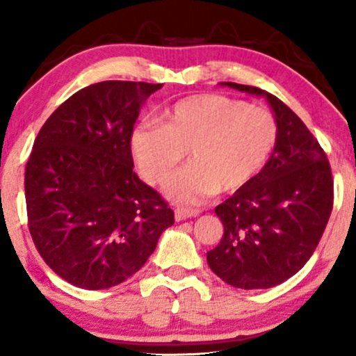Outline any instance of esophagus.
I'll return each instance as SVG.
<instances>
[{
  "instance_id": "1",
  "label": "esophagus",
  "mask_w": 356,
  "mask_h": 356,
  "mask_svg": "<svg viewBox=\"0 0 356 356\" xmlns=\"http://www.w3.org/2000/svg\"><path fill=\"white\" fill-rule=\"evenodd\" d=\"M201 214L199 209H191V207H177L174 211L175 220H184V219H189V218H195V216Z\"/></svg>"
}]
</instances>
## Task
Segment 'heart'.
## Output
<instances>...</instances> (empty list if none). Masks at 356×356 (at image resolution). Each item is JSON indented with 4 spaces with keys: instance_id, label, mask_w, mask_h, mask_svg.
Here are the masks:
<instances>
[{
    "instance_id": "b5f03b06",
    "label": "heart",
    "mask_w": 356,
    "mask_h": 356,
    "mask_svg": "<svg viewBox=\"0 0 356 356\" xmlns=\"http://www.w3.org/2000/svg\"><path fill=\"white\" fill-rule=\"evenodd\" d=\"M277 144L268 108L219 93L187 97L134 129L130 150L149 182L164 186L189 154L191 164L169 186L170 197L195 202L216 191L234 192L266 167Z\"/></svg>"
}]
</instances>
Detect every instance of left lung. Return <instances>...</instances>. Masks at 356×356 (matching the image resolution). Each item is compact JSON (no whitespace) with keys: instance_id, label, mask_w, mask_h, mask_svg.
<instances>
[{"instance_id":"1","label":"left lung","mask_w":356,"mask_h":356,"mask_svg":"<svg viewBox=\"0 0 356 356\" xmlns=\"http://www.w3.org/2000/svg\"><path fill=\"white\" fill-rule=\"evenodd\" d=\"M220 85L268 100L277 144L257 177L216 207L224 234L207 252V264L234 288H273L296 275L320 243L333 209L332 167L308 127L277 97L232 81Z\"/></svg>"}]
</instances>
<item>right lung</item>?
<instances>
[{
  "label": "right lung",
  "mask_w": 356,
  "mask_h": 356,
  "mask_svg": "<svg viewBox=\"0 0 356 356\" xmlns=\"http://www.w3.org/2000/svg\"><path fill=\"white\" fill-rule=\"evenodd\" d=\"M161 83L108 80L79 90L44 122L24 169L28 227L40 256L83 289L124 283L174 224L134 172L130 136Z\"/></svg>",
  "instance_id": "obj_1"
}]
</instances>
